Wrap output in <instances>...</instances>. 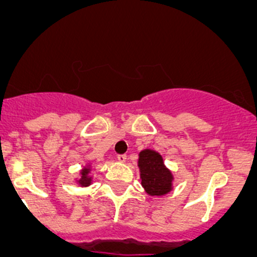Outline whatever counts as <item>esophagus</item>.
Wrapping results in <instances>:
<instances>
[{
	"label": "esophagus",
	"instance_id": "1",
	"mask_svg": "<svg viewBox=\"0 0 257 257\" xmlns=\"http://www.w3.org/2000/svg\"><path fill=\"white\" fill-rule=\"evenodd\" d=\"M116 159H118V162L124 163L126 160V155L125 154H119V155H116Z\"/></svg>",
	"mask_w": 257,
	"mask_h": 257
}]
</instances>
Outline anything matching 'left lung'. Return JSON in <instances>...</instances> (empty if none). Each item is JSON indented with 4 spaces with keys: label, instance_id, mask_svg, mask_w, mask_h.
Instances as JSON below:
<instances>
[{
    "label": "left lung",
    "instance_id": "obj_1",
    "mask_svg": "<svg viewBox=\"0 0 257 257\" xmlns=\"http://www.w3.org/2000/svg\"><path fill=\"white\" fill-rule=\"evenodd\" d=\"M138 167L141 169L142 185L149 195H164L172 190L173 175L165 168L159 153L150 149L141 152Z\"/></svg>",
    "mask_w": 257,
    "mask_h": 257
}]
</instances>
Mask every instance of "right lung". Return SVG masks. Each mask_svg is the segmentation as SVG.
I'll return each mask as SVG.
<instances>
[{
	"mask_svg": "<svg viewBox=\"0 0 257 257\" xmlns=\"http://www.w3.org/2000/svg\"><path fill=\"white\" fill-rule=\"evenodd\" d=\"M88 173H89V168H84L82 170V178L79 180V184L82 186H87L90 184V178L88 177Z\"/></svg>",
	"mask_w": 257,
	"mask_h": 257,
	"instance_id": "add662e5",
	"label": "right lung"
}]
</instances>
